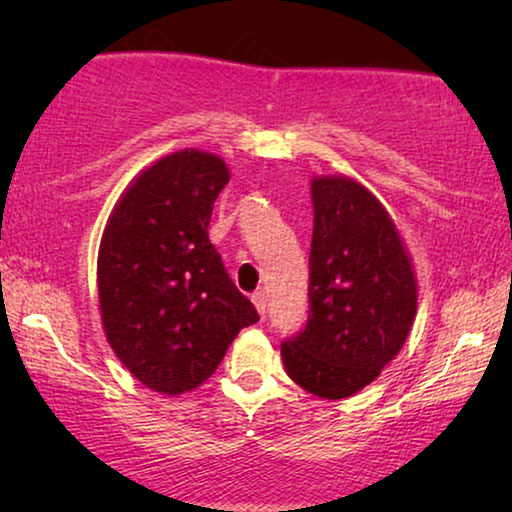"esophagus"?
I'll return each mask as SVG.
<instances>
[{"instance_id": "1", "label": "esophagus", "mask_w": 512, "mask_h": 512, "mask_svg": "<svg viewBox=\"0 0 512 512\" xmlns=\"http://www.w3.org/2000/svg\"><path fill=\"white\" fill-rule=\"evenodd\" d=\"M251 300H254L258 314L265 317V314H268V296H265L263 291H258V293H254V296H251Z\"/></svg>"}]
</instances>
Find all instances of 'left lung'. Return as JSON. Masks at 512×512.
I'll list each match as a JSON object with an SVG mask.
<instances>
[{"label":"left lung","instance_id":"left-lung-1","mask_svg":"<svg viewBox=\"0 0 512 512\" xmlns=\"http://www.w3.org/2000/svg\"><path fill=\"white\" fill-rule=\"evenodd\" d=\"M310 317L282 342L286 373L319 398H347L401 352L417 279L382 202L347 177L312 179Z\"/></svg>","mask_w":512,"mask_h":512}]
</instances>
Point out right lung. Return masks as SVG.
Wrapping results in <instances>:
<instances>
[{"mask_svg": "<svg viewBox=\"0 0 512 512\" xmlns=\"http://www.w3.org/2000/svg\"><path fill=\"white\" fill-rule=\"evenodd\" d=\"M228 179L214 153L177 151L132 181L104 228L97 254L104 333L123 366L160 394L205 382L235 335L258 321L207 233Z\"/></svg>", "mask_w": 512, "mask_h": 512, "instance_id": "right-lung-1", "label": "right lung"}]
</instances>
